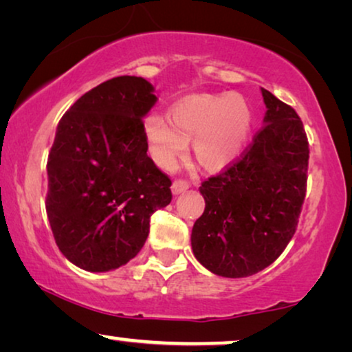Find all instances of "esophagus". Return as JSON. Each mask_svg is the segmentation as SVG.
<instances>
[{
    "label": "esophagus",
    "instance_id": "esophagus-1",
    "mask_svg": "<svg viewBox=\"0 0 352 352\" xmlns=\"http://www.w3.org/2000/svg\"><path fill=\"white\" fill-rule=\"evenodd\" d=\"M189 187H190V184L187 181L176 179L175 182H173L171 190H173V194H175V195H179V194H182V192H186L187 189H189Z\"/></svg>",
    "mask_w": 352,
    "mask_h": 352
}]
</instances>
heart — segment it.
<instances>
[{"mask_svg": "<svg viewBox=\"0 0 352 352\" xmlns=\"http://www.w3.org/2000/svg\"><path fill=\"white\" fill-rule=\"evenodd\" d=\"M170 115L152 113L144 123L148 152L162 168L175 166L192 139L195 160L205 170H223L242 152L252 128V110L239 94L190 96Z\"/></svg>", "mask_w": 352, "mask_h": 352, "instance_id": "1", "label": "heart"}]
</instances>
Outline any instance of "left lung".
<instances>
[{"label":"left lung","instance_id":"1","mask_svg":"<svg viewBox=\"0 0 352 352\" xmlns=\"http://www.w3.org/2000/svg\"><path fill=\"white\" fill-rule=\"evenodd\" d=\"M266 117L237 160L201 182L192 252L218 276H253L280 256L305 204L309 142L295 109L261 89Z\"/></svg>","mask_w":352,"mask_h":352}]
</instances>
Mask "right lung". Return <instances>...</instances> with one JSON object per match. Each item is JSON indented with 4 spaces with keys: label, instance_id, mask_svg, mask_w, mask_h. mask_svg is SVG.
I'll list each match as a JSON object with an SVG mask.
<instances>
[{
    "label": "right lung",
    "instance_id": "1",
    "mask_svg": "<svg viewBox=\"0 0 352 352\" xmlns=\"http://www.w3.org/2000/svg\"><path fill=\"white\" fill-rule=\"evenodd\" d=\"M157 102L141 76H117L64 113L47 157L46 213L62 254L85 271L126 264L151 216L170 204L171 179L147 155L142 117Z\"/></svg>",
    "mask_w": 352,
    "mask_h": 352
}]
</instances>
